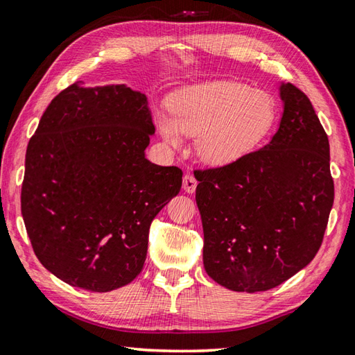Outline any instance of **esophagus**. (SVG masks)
<instances>
[{
  "label": "esophagus",
  "mask_w": 355,
  "mask_h": 355,
  "mask_svg": "<svg viewBox=\"0 0 355 355\" xmlns=\"http://www.w3.org/2000/svg\"><path fill=\"white\" fill-rule=\"evenodd\" d=\"M182 184H184V190H185L187 193H195V191H196L198 180H196L195 176L190 175V173H187V175L184 176Z\"/></svg>",
  "instance_id": "1"
}]
</instances>
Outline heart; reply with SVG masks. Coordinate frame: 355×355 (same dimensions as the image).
Returning <instances> with one entry per match:
<instances>
[{"mask_svg":"<svg viewBox=\"0 0 355 355\" xmlns=\"http://www.w3.org/2000/svg\"><path fill=\"white\" fill-rule=\"evenodd\" d=\"M170 110L171 119H159L162 137L176 146L180 135L198 136V155L213 166L236 162L250 153L277 117L270 94L238 82L189 86L173 97Z\"/></svg>","mask_w":355,"mask_h":355,"instance_id":"1","label":"heart"}]
</instances>
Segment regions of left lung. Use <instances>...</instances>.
<instances>
[{"label": "left lung", "instance_id": "1", "mask_svg": "<svg viewBox=\"0 0 355 355\" xmlns=\"http://www.w3.org/2000/svg\"><path fill=\"white\" fill-rule=\"evenodd\" d=\"M279 94L269 144L195 175L205 272L235 292L273 289L309 264L334 204L329 140L311 100L292 83Z\"/></svg>", "mask_w": 355, "mask_h": 355}]
</instances>
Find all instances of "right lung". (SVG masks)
I'll use <instances>...</instances> for the list:
<instances>
[{
  "label": "right lung",
  "instance_id": "obj_1",
  "mask_svg": "<svg viewBox=\"0 0 355 355\" xmlns=\"http://www.w3.org/2000/svg\"><path fill=\"white\" fill-rule=\"evenodd\" d=\"M155 125L146 96L125 85L68 86L46 108L26 151L21 215L46 269L92 292L142 270L153 219L182 170L145 157Z\"/></svg>",
  "mask_w": 355,
  "mask_h": 355
}]
</instances>
